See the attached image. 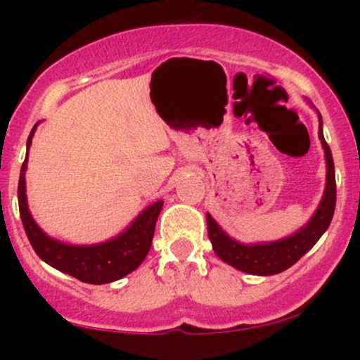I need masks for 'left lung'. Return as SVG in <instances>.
I'll return each mask as SVG.
<instances>
[{
    "label": "left lung",
    "instance_id": "obj_1",
    "mask_svg": "<svg viewBox=\"0 0 360 360\" xmlns=\"http://www.w3.org/2000/svg\"><path fill=\"white\" fill-rule=\"evenodd\" d=\"M318 137L321 140V146L325 148L326 160V188L323 200L313 214L307 226L296 232L291 237L271 243H255V245H243L240 242H235L218 226L210 214H206L208 221V235L212 240L213 250L223 262L230 264L235 269L247 272L254 276H272L289 269L292 264H296L307 252L318 242V238L325 233L332 221L333 212H335L337 201V186H335V167H333V157L328 143L325 142L323 130H320Z\"/></svg>",
    "mask_w": 360,
    "mask_h": 360
}]
</instances>
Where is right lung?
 I'll list each match as a JSON object with an SVG mask.
<instances>
[{"label": "right lung", "instance_id": "add662e5", "mask_svg": "<svg viewBox=\"0 0 360 360\" xmlns=\"http://www.w3.org/2000/svg\"><path fill=\"white\" fill-rule=\"evenodd\" d=\"M35 127L27 140V147H30ZM25 171H27V159H25L22 171H20L18 181L20 217H22L28 240L44 262L56 267L57 271L65 272V274L89 284L113 283V281L130 274L143 262L148 250H150L157 217H159L164 205L162 200L155 201L154 205L143 210L137 217V220L113 240L86 247L68 245V243L57 242L47 237L32 218L27 206V194H25Z\"/></svg>", "mask_w": 360, "mask_h": 360}]
</instances>
